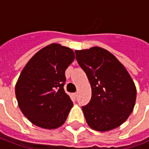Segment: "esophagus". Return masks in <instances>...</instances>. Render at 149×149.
I'll return each instance as SVG.
<instances>
[{
  "label": "esophagus",
  "instance_id": "1",
  "mask_svg": "<svg viewBox=\"0 0 149 149\" xmlns=\"http://www.w3.org/2000/svg\"><path fill=\"white\" fill-rule=\"evenodd\" d=\"M73 96H74V98H76V97H77V96H78V93H77V92L74 93Z\"/></svg>",
  "mask_w": 149,
  "mask_h": 149
}]
</instances>
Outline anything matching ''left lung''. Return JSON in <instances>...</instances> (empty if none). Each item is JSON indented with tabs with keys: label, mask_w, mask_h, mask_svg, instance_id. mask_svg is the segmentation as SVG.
<instances>
[{
	"label": "left lung",
	"mask_w": 149,
	"mask_h": 149,
	"mask_svg": "<svg viewBox=\"0 0 149 149\" xmlns=\"http://www.w3.org/2000/svg\"><path fill=\"white\" fill-rule=\"evenodd\" d=\"M75 54L92 91L90 102L82 107L88 125L100 132L120 126L132 112L136 97L130 74L114 55L98 47Z\"/></svg>",
	"instance_id": "1"
}]
</instances>
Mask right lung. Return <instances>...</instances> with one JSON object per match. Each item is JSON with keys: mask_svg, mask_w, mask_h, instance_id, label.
I'll use <instances>...</instances> for the list:
<instances>
[{"mask_svg": "<svg viewBox=\"0 0 149 149\" xmlns=\"http://www.w3.org/2000/svg\"><path fill=\"white\" fill-rule=\"evenodd\" d=\"M74 59L71 49L57 43L43 47L26 64L16 85L24 115L43 129H56L67 119L73 102L64 91L65 71Z\"/></svg>", "mask_w": 149, "mask_h": 149, "instance_id": "1", "label": "right lung"}]
</instances>
